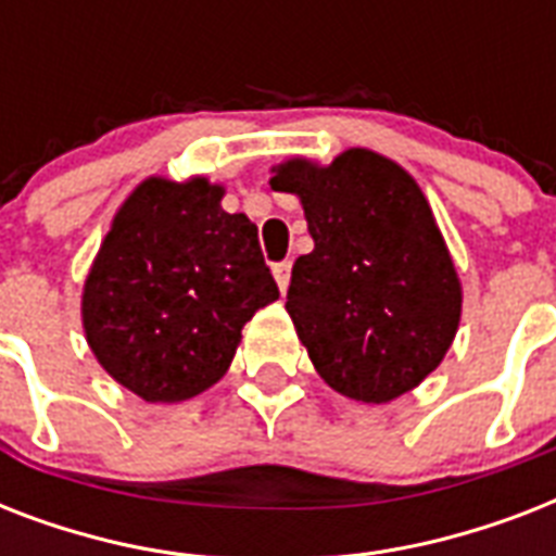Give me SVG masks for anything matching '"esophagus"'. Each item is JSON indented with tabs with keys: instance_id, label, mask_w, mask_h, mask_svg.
I'll return each mask as SVG.
<instances>
[{
	"instance_id": "esophagus-1",
	"label": "esophagus",
	"mask_w": 556,
	"mask_h": 556,
	"mask_svg": "<svg viewBox=\"0 0 556 556\" xmlns=\"http://www.w3.org/2000/svg\"><path fill=\"white\" fill-rule=\"evenodd\" d=\"M274 279H277L279 291L286 294L288 282H291V262H277V265H274Z\"/></svg>"
}]
</instances>
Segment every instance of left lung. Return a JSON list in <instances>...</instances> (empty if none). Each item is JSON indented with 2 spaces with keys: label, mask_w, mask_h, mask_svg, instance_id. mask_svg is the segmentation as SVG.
<instances>
[{
  "label": "left lung",
  "mask_w": 556,
  "mask_h": 556,
  "mask_svg": "<svg viewBox=\"0 0 556 556\" xmlns=\"http://www.w3.org/2000/svg\"><path fill=\"white\" fill-rule=\"evenodd\" d=\"M270 173L314 239L288 286L296 338L334 392L395 401L439 369L462 320V279L430 201L397 161L364 147Z\"/></svg>",
  "instance_id": "8db88e82"
}]
</instances>
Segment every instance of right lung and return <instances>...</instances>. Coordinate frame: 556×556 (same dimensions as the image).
<instances>
[{
  "instance_id": "right-lung-1",
  "label": "right lung",
  "mask_w": 556,
  "mask_h": 556,
  "mask_svg": "<svg viewBox=\"0 0 556 556\" xmlns=\"http://www.w3.org/2000/svg\"><path fill=\"white\" fill-rule=\"evenodd\" d=\"M222 199L225 187L204 176L143 178L83 282L91 355L150 404H178L218 383L244 323L279 300L256 225Z\"/></svg>"
}]
</instances>
